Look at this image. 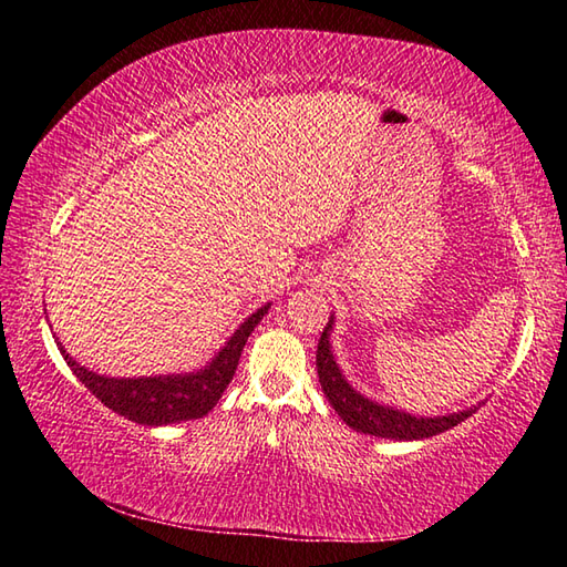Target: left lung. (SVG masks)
<instances>
[{
    "label": "left lung",
    "mask_w": 567,
    "mask_h": 567,
    "mask_svg": "<svg viewBox=\"0 0 567 567\" xmlns=\"http://www.w3.org/2000/svg\"><path fill=\"white\" fill-rule=\"evenodd\" d=\"M332 318L324 324L318 342V375L322 392L328 395L334 412L348 422L352 430L364 435L388 437V440H422L445 433V430L455 427L457 422L467 420L477 408H467L463 412H450L443 417H415L405 410H395L390 405H380V402L360 395L348 380H344L342 370L338 368L330 344V330Z\"/></svg>",
    "instance_id": "1"
}]
</instances>
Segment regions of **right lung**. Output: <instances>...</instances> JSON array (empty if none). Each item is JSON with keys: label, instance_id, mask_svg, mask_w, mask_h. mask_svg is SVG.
Masks as SVG:
<instances>
[{"label": "right lung", "instance_id": "obj_1", "mask_svg": "<svg viewBox=\"0 0 567 567\" xmlns=\"http://www.w3.org/2000/svg\"><path fill=\"white\" fill-rule=\"evenodd\" d=\"M270 302L260 310L249 315V318L239 324L233 338L225 342V348L219 350L213 362H207L205 368L197 372H182V375H155V378H107L97 375L87 368H82L70 352L60 344V352L64 362L70 364V370L76 375V380L87 388L94 398L102 400L110 410L124 415L140 425H172V422H185L197 420L207 415L209 410L217 405V400L223 398L229 382L235 378L239 354L249 334L257 328Z\"/></svg>", "mask_w": 567, "mask_h": 567}]
</instances>
